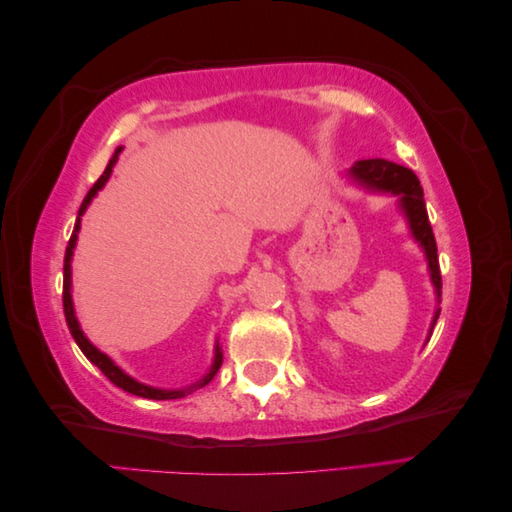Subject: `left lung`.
I'll return each mask as SVG.
<instances>
[{"instance_id":"left-lung-1","label":"left lung","mask_w":512,"mask_h":512,"mask_svg":"<svg viewBox=\"0 0 512 512\" xmlns=\"http://www.w3.org/2000/svg\"><path fill=\"white\" fill-rule=\"evenodd\" d=\"M350 177L356 183L365 185L367 190L391 192V194L401 196L399 205L406 213L414 239L421 243V247L425 250L427 262H429L431 282H433V286H436V294H438V301H440V297H442V275H440V262H438V247H436V237H433V230H431V224H429V218H427L421 181H418V177L412 173L410 168L399 166V164L389 162V160H382V158L354 162V166L350 168ZM438 316H440V309H436V316H433L431 331H433V324H436Z\"/></svg>"}]
</instances>
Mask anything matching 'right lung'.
Here are the masks:
<instances>
[{"label": "right lung", "instance_id": "right-lung-1", "mask_svg": "<svg viewBox=\"0 0 512 512\" xmlns=\"http://www.w3.org/2000/svg\"><path fill=\"white\" fill-rule=\"evenodd\" d=\"M121 149L123 147H117L115 149V153H113V158L108 160V164H106V168H104V173L100 175V179L94 183V188H91L89 192H87V196H85V200H83V205H81V209H79V218H76V224H74V230H72V237H70V241H68V247H66V258H64V314H66V322H68V329H70V333H72V337H74V342L79 344V348H81V352L87 356V359L94 363L102 374L111 380L115 386H119V389H123V391H128V393H132V395H138V397H145V399H177V397H183V395H188V393H192L194 389H203L205 384H209L211 380H213V376L218 374V369H220V365H222V350H220V346H215V359H213V365H211V369H209V374L203 378V380H198L196 384H192V386H188V389H181V391H164V389H153V386H147V384H143V382H136L134 378H130L126 371L123 369H119L111 359H108V356L104 354V352H100L94 344L89 342V339L85 337V333L81 331V324H79V320H76V316H74V305H72V269H70V262H72V252H74V245H76V239H79V228H81V215L85 213V209L89 207V203H91V198H94L96 194H98V190H102L104 188V183L108 181V177H111V173H113V166L117 164V160H119V153H121Z\"/></svg>", "mask_w": 512, "mask_h": 512}]
</instances>
